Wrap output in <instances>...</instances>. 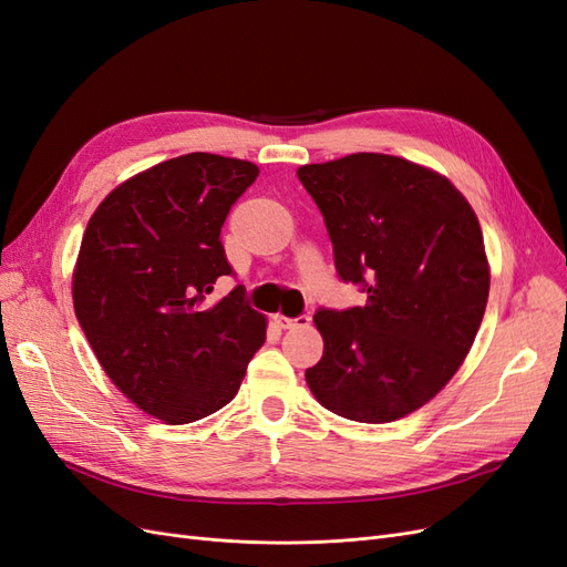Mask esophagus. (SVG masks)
<instances>
[{
  "instance_id": "esophagus-1",
  "label": "esophagus",
  "mask_w": 567,
  "mask_h": 567,
  "mask_svg": "<svg viewBox=\"0 0 567 567\" xmlns=\"http://www.w3.org/2000/svg\"><path fill=\"white\" fill-rule=\"evenodd\" d=\"M310 321H312L310 315H298V317H293V319H288V317H284V315L274 317V323H277L279 329H305V326H310Z\"/></svg>"
}]
</instances>
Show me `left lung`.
Returning <instances> with one entry per match:
<instances>
[{
	"label": "left lung",
	"mask_w": 567,
	"mask_h": 567,
	"mask_svg": "<svg viewBox=\"0 0 567 567\" xmlns=\"http://www.w3.org/2000/svg\"><path fill=\"white\" fill-rule=\"evenodd\" d=\"M298 179L340 281L367 293L364 307L317 310L323 357L307 385L350 421L402 419L447 385L483 321L489 267L477 217L450 179L383 153L302 165Z\"/></svg>",
	"instance_id": "1"
}]
</instances>
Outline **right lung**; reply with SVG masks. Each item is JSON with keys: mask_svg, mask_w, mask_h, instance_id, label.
Wrapping results in <instances>:
<instances>
[{"mask_svg": "<svg viewBox=\"0 0 567 567\" xmlns=\"http://www.w3.org/2000/svg\"><path fill=\"white\" fill-rule=\"evenodd\" d=\"M260 175L252 163L186 153L120 184L92 215L73 274L75 317L117 390L165 423H192L234 400L265 342L234 277L221 225Z\"/></svg>", "mask_w": 567, "mask_h": 567, "instance_id": "obj_1", "label": "right lung"}]
</instances>
